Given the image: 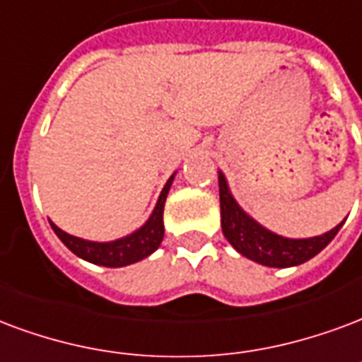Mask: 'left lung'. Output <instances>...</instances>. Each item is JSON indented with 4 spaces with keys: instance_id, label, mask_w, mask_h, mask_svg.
I'll list each match as a JSON object with an SVG mask.
<instances>
[{
    "instance_id": "left-lung-1",
    "label": "left lung",
    "mask_w": 362,
    "mask_h": 362,
    "mask_svg": "<svg viewBox=\"0 0 362 362\" xmlns=\"http://www.w3.org/2000/svg\"><path fill=\"white\" fill-rule=\"evenodd\" d=\"M218 192H221V224L224 238L238 253L272 269L297 267L318 255L336 238L345 222H339L336 228L315 238H303V240L284 238L261 226L238 205L230 194L228 182L222 173H218Z\"/></svg>"
}]
</instances>
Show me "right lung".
Masks as SVG:
<instances>
[{
    "label": "right lung",
    "mask_w": 362,
    "mask_h": 362,
    "mask_svg": "<svg viewBox=\"0 0 362 362\" xmlns=\"http://www.w3.org/2000/svg\"><path fill=\"white\" fill-rule=\"evenodd\" d=\"M173 180L174 174L165 184L153 213L147 218L146 224L136 232H132V234L119 238L115 242H90V240H82V238H76V235L66 234L59 226H55L52 221H49V224H52L53 232L57 234L59 240L65 243L74 255H78L80 259H84L88 263L111 267V269L138 263L141 259L151 255L163 242V235H165L163 211H165V202H167L168 189L173 186Z\"/></svg>",
    "instance_id": "right-lung-1"
}]
</instances>
